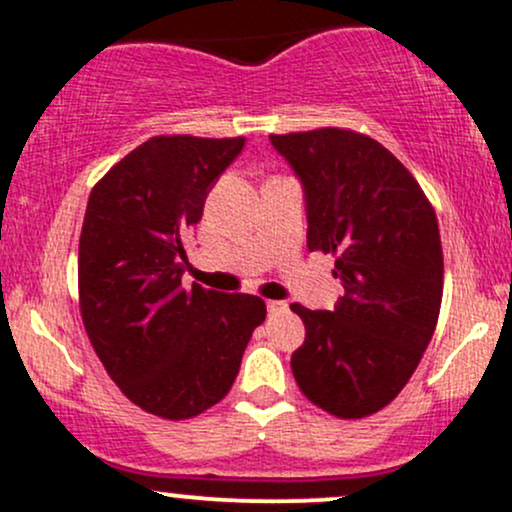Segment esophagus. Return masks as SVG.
<instances>
[{"label":"esophagus","instance_id":"esophagus-1","mask_svg":"<svg viewBox=\"0 0 512 512\" xmlns=\"http://www.w3.org/2000/svg\"><path fill=\"white\" fill-rule=\"evenodd\" d=\"M267 310L272 315H281V313H286V310H289V303H286V301H267Z\"/></svg>","mask_w":512,"mask_h":512}]
</instances>
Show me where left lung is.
<instances>
[{
  "label": "left lung",
  "instance_id": "left-lung-1",
  "mask_svg": "<svg viewBox=\"0 0 512 512\" xmlns=\"http://www.w3.org/2000/svg\"><path fill=\"white\" fill-rule=\"evenodd\" d=\"M305 190L308 250L334 255L344 296L301 315L291 356L298 387L337 419L395 399L419 366L443 298V248L431 202L383 144L354 129L269 134Z\"/></svg>",
  "mask_w": 512,
  "mask_h": 512
}]
</instances>
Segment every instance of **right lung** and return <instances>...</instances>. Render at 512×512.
Returning a JSON list of instances; mask_svg holds the SVG:
<instances>
[{
  "mask_svg": "<svg viewBox=\"0 0 512 512\" xmlns=\"http://www.w3.org/2000/svg\"><path fill=\"white\" fill-rule=\"evenodd\" d=\"M243 146L245 137H151L88 197L81 320L122 395L161 419H192L221 402L267 317L248 293L182 289V233L202 219L211 185Z\"/></svg>",
  "mask_w": 512,
  "mask_h": 512,
  "instance_id": "add662e5",
  "label": "right lung"
}]
</instances>
